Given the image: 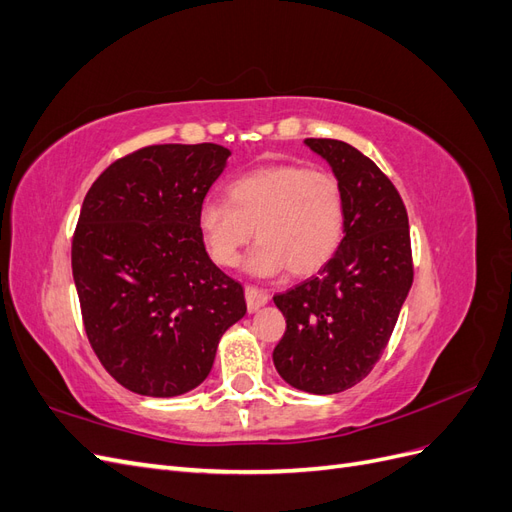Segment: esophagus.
I'll use <instances>...</instances> for the list:
<instances>
[{
	"instance_id": "esophagus-1",
	"label": "esophagus",
	"mask_w": 512,
	"mask_h": 512,
	"mask_svg": "<svg viewBox=\"0 0 512 512\" xmlns=\"http://www.w3.org/2000/svg\"><path fill=\"white\" fill-rule=\"evenodd\" d=\"M245 301H247V309H250V312H258L262 305L269 303V292L262 288H256V286H247Z\"/></svg>"
}]
</instances>
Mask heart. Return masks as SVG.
<instances>
[{
	"instance_id": "1",
	"label": "heart",
	"mask_w": 512,
	"mask_h": 512,
	"mask_svg": "<svg viewBox=\"0 0 512 512\" xmlns=\"http://www.w3.org/2000/svg\"><path fill=\"white\" fill-rule=\"evenodd\" d=\"M346 200L329 170L303 164H269L250 170L228 185L226 200H205L198 228L211 258L235 267L243 247L260 241L245 269L271 277L286 267L312 275L335 256L344 237Z\"/></svg>"
}]
</instances>
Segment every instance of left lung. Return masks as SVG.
<instances>
[{"label": "left lung", "instance_id": "1", "mask_svg": "<svg viewBox=\"0 0 512 512\" xmlns=\"http://www.w3.org/2000/svg\"><path fill=\"white\" fill-rule=\"evenodd\" d=\"M305 145L342 183L344 239L316 277L273 297L286 318L273 363L294 389L333 395L361 382L389 344L414 275L410 224L391 179L359 149L333 138Z\"/></svg>", "mask_w": 512, "mask_h": 512}]
</instances>
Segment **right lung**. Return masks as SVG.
Wrapping results in <instances>:
<instances>
[{
  "label": "right lung",
  "instance_id": "obj_1",
  "mask_svg": "<svg viewBox=\"0 0 512 512\" xmlns=\"http://www.w3.org/2000/svg\"><path fill=\"white\" fill-rule=\"evenodd\" d=\"M222 145H151L91 185L72 239L83 324L121 386L177 397L205 382L222 335L239 322V282L213 265L198 211L224 168Z\"/></svg>",
  "mask_w": 512,
  "mask_h": 512
}]
</instances>
